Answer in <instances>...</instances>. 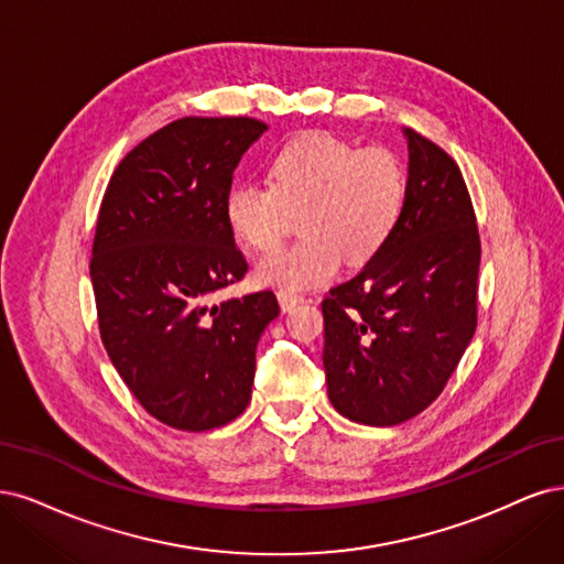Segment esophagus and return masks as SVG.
<instances>
[{
	"label": "esophagus",
	"mask_w": 564,
	"mask_h": 564,
	"mask_svg": "<svg viewBox=\"0 0 564 564\" xmlns=\"http://www.w3.org/2000/svg\"><path fill=\"white\" fill-rule=\"evenodd\" d=\"M276 297L283 312H290V308H295L300 302H304V297L300 293H293V290H279Z\"/></svg>",
	"instance_id": "esophagus-1"
}]
</instances>
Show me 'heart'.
I'll use <instances>...</instances> for the list:
<instances>
[{
	"mask_svg": "<svg viewBox=\"0 0 564 564\" xmlns=\"http://www.w3.org/2000/svg\"><path fill=\"white\" fill-rule=\"evenodd\" d=\"M408 206V171L389 148H356L339 135L306 133L271 156L269 185L236 183L225 220L250 250L276 248L300 215L304 236L264 256L256 281L304 290L330 281L341 260L362 264L384 248Z\"/></svg>",
	"mask_w": 564,
	"mask_h": 564,
	"instance_id": "1",
	"label": "heart"
}]
</instances>
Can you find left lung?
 <instances>
[{
	"label": "left lung",
	"mask_w": 564,
	"mask_h": 564,
	"mask_svg": "<svg viewBox=\"0 0 564 564\" xmlns=\"http://www.w3.org/2000/svg\"><path fill=\"white\" fill-rule=\"evenodd\" d=\"M408 206L391 241L323 300V368L335 410L393 426L438 398L478 325L480 234L464 175L405 129Z\"/></svg>",
	"instance_id": "left-lung-1"
}]
</instances>
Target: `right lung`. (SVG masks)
Returning a JSON list of instances; mask_svg holds the SVG:
<instances>
[{
	"label": "right lung",
	"instance_id": "obj_1",
	"mask_svg": "<svg viewBox=\"0 0 564 564\" xmlns=\"http://www.w3.org/2000/svg\"><path fill=\"white\" fill-rule=\"evenodd\" d=\"M250 117H183L126 154L105 189L90 258L98 328L123 384L161 424L208 431L239 416L271 290L213 302L248 271L225 220Z\"/></svg>",
	"mask_w": 564,
	"mask_h": 564
}]
</instances>
